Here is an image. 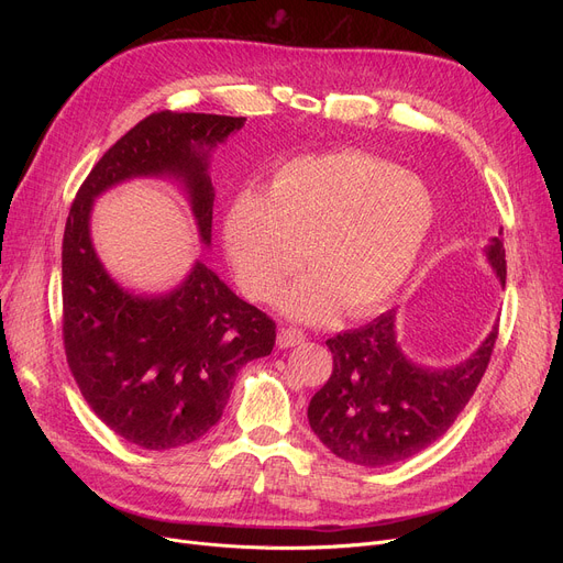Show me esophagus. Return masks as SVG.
Returning a JSON list of instances; mask_svg holds the SVG:
<instances>
[{
    "label": "esophagus",
    "instance_id": "34e87169",
    "mask_svg": "<svg viewBox=\"0 0 563 563\" xmlns=\"http://www.w3.org/2000/svg\"><path fill=\"white\" fill-rule=\"evenodd\" d=\"M301 342H306V333L299 331V329H283V331L278 333V338H276V344H278L280 349L297 346V344H301Z\"/></svg>",
    "mask_w": 563,
    "mask_h": 563
}]
</instances>
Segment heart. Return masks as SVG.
<instances>
[{
  "instance_id": "heart-1",
  "label": "heart",
  "mask_w": 563,
  "mask_h": 563,
  "mask_svg": "<svg viewBox=\"0 0 563 563\" xmlns=\"http://www.w3.org/2000/svg\"><path fill=\"white\" fill-rule=\"evenodd\" d=\"M433 217L431 191L418 175L340 151L294 159L264 194L236 196L223 219V246L236 285L253 301L276 299L303 257L312 274L285 299L291 314L323 319L338 303L365 314L406 283Z\"/></svg>"
}]
</instances>
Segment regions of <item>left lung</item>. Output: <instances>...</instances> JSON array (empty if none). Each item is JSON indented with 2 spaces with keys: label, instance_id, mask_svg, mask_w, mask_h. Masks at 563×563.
<instances>
[{
  "label": "left lung",
  "instance_id": "8db88e82",
  "mask_svg": "<svg viewBox=\"0 0 563 563\" xmlns=\"http://www.w3.org/2000/svg\"><path fill=\"white\" fill-rule=\"evenodd\" d=\"M484 251L505 285V244L493 236ZM495 342L497 323L465 363L424 369L401 353L395 310L383 312L367 327L327 340L333 374L310 399V427L335 456L363 467L416 456L454 424L475 395Z\"/></svg>",
  "mask_w": 563,
  "mask_h": 563
}]
</instances>
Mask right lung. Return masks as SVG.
Returning a JSON list of instances; mask_svg holds the SVG:
<instances>
[{
	"instance_id": "add662e5",
	"label": "right lung",
	"mask_w": 563,
	"mask_h": 563,
	"mask_svg": "<svg viewBox=\"0 0 563 563\" xmlns=\"http://www.w3.org/2000/svg\"><path fill=\"white\" fill-rule=\"evenodd\" d=\"M244 121L151 113L100 157L70 205L62 253L68 367L96 416L143 450L183 448L210 431L236 372L272 353L276 321L236 297L202 262L164 297L130 294L96 255L91 205L130 177L175 175L187 187L200 242L210 244L214 189L207 157Z\"/></svg>"
}]
</instances>
